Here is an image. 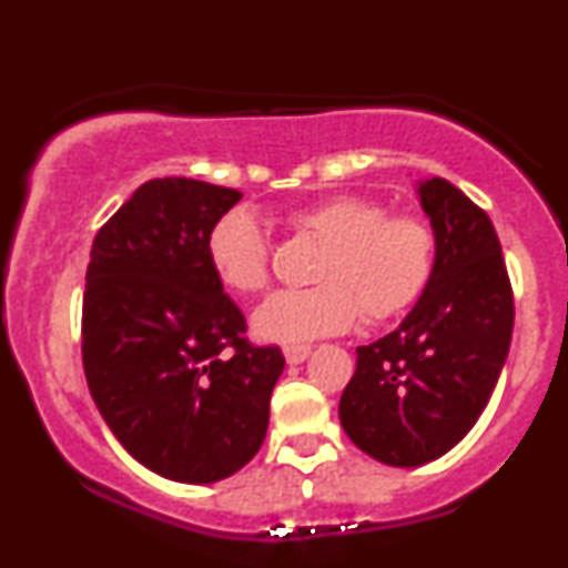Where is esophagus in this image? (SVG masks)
<instances>
[{
  "label": "esophagus",
  "instance_id": "34e87169",
  "mask_svg": "<svg viewBox=\"0 0 568 568\" xmlns=\"http://www.w3.org/2000/svg\"><path fill=\"white\" fill-rule=\"evenodd\" d=\"M283 355L285 361L296 366V363H304L306 357H310V344H285Z\"/></svg>",
  "mask_w": 568,
  "mask_h": 568
}]
</instances>
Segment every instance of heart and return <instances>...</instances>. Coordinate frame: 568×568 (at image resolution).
Instances as JSON below:
<instances>
[{
    "label": "heart",
    "mask_w": 568,
    "mask_h": 568,
    "mask_svg": "<svg viewBox=\"0 0 568 568\" xmlns=\"http://www.w3.org/2000/svg\"><path fill=\"white\" fill-rule=\"evenodd\" d=\"M291 224L323 251L312 266L317 285L280 291L258 306L253 331L270 342L334 336L366 315L389 321L416 304L433 280L438 234L419 213H389L361 194H334L291 213ZM207 264L224 288L262 293L270 285V240L253 213L234 207L211 226Z\"/></svg>",
    "instance_id": "1"
}]
</instances>
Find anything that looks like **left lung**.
I'll list each match as a JSON object with an SVG mask.
<instances>
[{
	"instance_id": "1",
	"label": "left lung",
	"mask_w": 568,
	"mask_h": 568,
	"mask_svg": "<svg viewBox=\"0 0 568 568\" xmlns=\"http://www.w3.org/2000/svg\"><path fill=\"white\" fill-rule=\"evenodd\" d=\"M438 234L433 280L393 334L357 347L338 400L344 433L393 467L438 459L470 433L513 338V288L491 219L446 179L419 184Z\"/></svg>"
}]
</instances>
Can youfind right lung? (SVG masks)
<instances>
[{
    "label": "right lung",
    "instance_id": "1",
    "mask_svg": "<svg viewBox=\"0 0 568 568\" xmlns=\"http://www.w3.org/2000/svg\"><path fill=\"white\" fill-rule=\"evenodd\" d=\"M240 197L205 181L152 179L90 251V395L125 452L179 484H216L256 456L285 366L275 344L247 342L245 315L207 264V232Z\"/></svg>",
    "mask_w": 568,
    "mask_h": 568
}]
</instances>
